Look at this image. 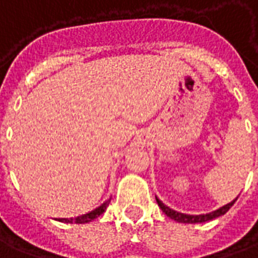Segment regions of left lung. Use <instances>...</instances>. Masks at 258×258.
Wrapping results in <instances>:
<instances>
[{"label": "left lung", "instance_id": "8db88e82", "mask_svg": "<svg viewBox=\"0 0 258 258\" xmlns=\"http://www.w3.org/2000/svg\"><path fill=\"white\" fill-rule=\"evenodd\" d=\"M237 200V197L233 200V201H230L229 204L223 205L221 208H218V210L212 211V212H208V214H201V215H188V214H183V212H179V211H174L172 210L170 207H167L165 205L162 201H160L159 198L156 197V203L160 207V210L163 211L165 214H166L167 217L170 218V219H174L176 222L180 223H204L208 222V221H212V219H215L218 217H222L225 215L228 211L232 208V205L235 204V201Z\"/></svg>", "mask_w": 258, "mask_h": 258}]
</instances>
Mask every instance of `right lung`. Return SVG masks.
<instances>
[{
    "instance_id": "right-lung-1",
    "label": "right lung",
    "mask_w": 258,
    "mask_h": 258,
    "mask_svg": "<svg viewBox=\"0 0 258 258\" xmlns=\"http://www.w3.org/2000/svg\"><path fill=\"white\" fill-rule=\"evenodd\" d=\"M111 198H109L107 201H104L103 204L99 205L98 208H95L91 212H88V214H84V215H81V217L77 218H58V219H55V221H58V222H64V223H88L92 222L93 219H96L98 217H100L102 214H103L106 208H107V205L110 203Z\"/></svg>"
}]
</instances>
